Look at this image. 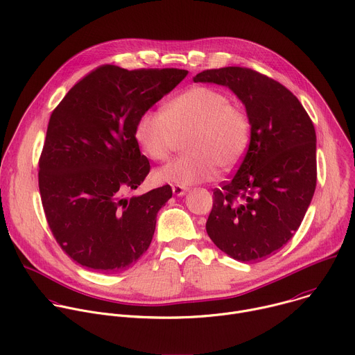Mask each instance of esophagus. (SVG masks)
<instances>
[{
  "instance_id": "1",
  "label": "esophagus",
  "mask_w": 355,
  "mask_h": 355,
  "mask_svg": "<svg viewBox=\"0 0 355 355\" xmlns=\"http://www.w3.org/2000/svg\"><path fill=\"white\" fill-rule=\"evenodd\" d=\"M171 189H173V193H174L175 196H182V195H185V193L188 192V188L181 187V185H173Z\"/></svg>"
}]
</instances>
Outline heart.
Here are the masks:
<instances>
[{
  "mask_svg": "<svg viewBox=\"0 0 355 355\" xmlns=\"http://www.w3.org/2000/svg\"><path fill=\"white\" fill-rule=\"evenodd\" d=\"M187 132L184 149L188 153L160 167L156 181L188 187L210 181L217 166L232 168L248 148L251 124L224 92L193 86L167 103L164 111L142 112L135 125V139L152 160H164L177 135Z\"/></svg>",
  "mask_w": 355,
  "mask_h": 355,
  "instance_id": "1",
  "label": "heart"
}]
</instances>
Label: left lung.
<instances>
[{
	"label": "left lung",
	"mask_w": 355,
	"mask_h": 355,
	"mask_svg": "<svg viewBox=\"0 0 355 355\" xmlns=\"http://www.w3.org/2000/svg\"><path fill=\"white\" fill-rule=\"evenodd\" d=\"M193 82L228 87L245 105L251 141L234 177L213 191L206 231L240 262L275 255L298 230L316 187V134L282 83L241 67L207 69Z\"/></svg>",
	"instance_id": "obj_1"
}]
</instances>
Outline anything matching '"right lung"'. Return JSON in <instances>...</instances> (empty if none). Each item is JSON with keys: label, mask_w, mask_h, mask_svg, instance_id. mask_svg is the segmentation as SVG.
<instances>
[{"label": "right lung", "mask_w": 355, "mask_h": 355, "mask_svg": "<svg viewBox=\"0 0 355 355\" xmlns=\"http://www.w3.org/2000/svg\"><path fill=\"white\" fill-rule=\"evenodd\" d=\"M188 71L103 65L80 79L53 111L39 160L47 223L80 266L116 273L148 251L170 185L125 198L149 174L135 125Z\"/></svg>", "instance_id": "1"}]
</instances>
